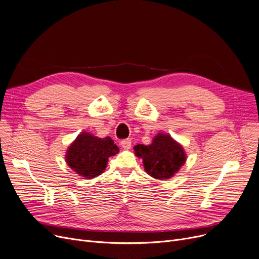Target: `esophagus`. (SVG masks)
Masks as SVG:
<instances>
[{"mask_svg":"<svg viewBox=\"0 0 259 259\" xmlns=\"http://www.w3.org/2000/svg\"><path fill=\"white\" fill-rule=\"evenodd\" d=\"M120 146L123 149H129L131 147V140L130 139H126V140H121L120 141Z\"/></svg>","mask_w":259,"mask_h":259,"instance_id":"esophagus-1","label":"esophagus"}]
</instances>
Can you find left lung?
<instances>
[{"label": "left lung", "mask_w": 259, "mask_h": 259, "mask_svg": "<svg viewBox=\"0 0 259 259\" xmlns=\"http://www.w3.org/2000/svg\"><path fill=\"white\" fill-rule=\"evenodd\" d=\"M136 155L143 159L147 173L157 179H168L183 166L186 161L185 150L167 135H159L150 145L135 146Z\"/></svg>", "instance_id": "1"}]
</instances>
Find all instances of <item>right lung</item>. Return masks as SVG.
Returning a JSON list of instances; mask_svg holds the SVG:
<instances>
[{
    "instance_id": "add662e5",
    "label": "right lung",
    "mask_w": 259,
    "mask_h": 259,
    "mask_svg": "<svg viewBox=\"0 0 259 259\" xmlns=\"http://www.w3.org/2000/svg\"><path fill=\"white\" fill-rule=\"evenodd\" d=\"M118 151L111 138L99 139L82 132L67 150L66 162L76 174L91 179L100 175L107 167L108 159Z\"/></svg>"
}]
</instances>
